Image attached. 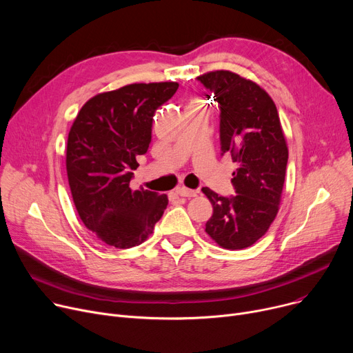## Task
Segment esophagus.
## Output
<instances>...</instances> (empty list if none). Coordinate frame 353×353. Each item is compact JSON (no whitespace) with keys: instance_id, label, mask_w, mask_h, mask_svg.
Masks as SVG:
<instances>
[{"instance_id":"obj_1","label":"esophagus","mask_w":353,"mask_h":353,"mask_svg":"<svg viewBox=\"0 0 353 353\" xmlns=\"http://www.w3.org/2000/svg\"><path fill=\"white\" fill-rule=\"evenodd\" d=\"M179 196H183V198H194V196H196V191H194V189H189V188H186V186H179V188H176V191H175Z\"/></svg>"}]
</instances>
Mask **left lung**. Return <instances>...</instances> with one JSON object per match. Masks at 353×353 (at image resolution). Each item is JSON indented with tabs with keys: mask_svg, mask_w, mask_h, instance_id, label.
Here are the masks:
<instances>
[{
	"mask_svg": "<svg viewBox=\"0 0 353 353\" xmlns=\"http://www.w3.org/2000/svg\"><path fill=\"white\" fill-rule=\"evenodd\" d=\"M221 108V151L236 162V195L202 188L213 206L205 232L228 250L246 249L265 234L280 209L288 148L277 107L257 83L230 70L198 76ZM210 97V96H209Z\"/></svg>",
	"mask_w": 353,
	"mask_h": 353,
	"instance_id": "obj_1",
	"label": "left lung"
}]
</instances>
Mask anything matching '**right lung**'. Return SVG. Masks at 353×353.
Listing matches in <instances>:
<instances>
[{
  "label": "right lung",
  "instance_id": "obj_1",
  "mask_svg": "<svg viewBox=\"0 0 353 353\" xmlns=\"http://www.w3.org/2000/svg\"><path fill=\"white\" fill-rule=\"evenodd\" d=\"M176 82L132 83L88 100L68 137L66 171L73 203L83 225L117 249L141 245L164 213L168 198L131 189L137 157L151 143L155 110Z\"/></svg>",
  "mask_w": 353,
  "mask_h": 353
}]
</instances>
